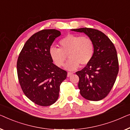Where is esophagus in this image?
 <instances>
[{
	"label": "esophagus",
	"instance_id": "1",
	"mask_svg": "<svg viewBox=\"0 0 130 130\" xmlns=\"http://www.w3.org/2000/svg\"><path fill=\"white\" fill-rule=\"evenodd\" d=\"M73 74V73L72 72H68V74H67V76L68 77H69V76H71V75H72Z\"/></svg>",
	"mask_w": 130,
	"mask_h": 130
}]
</instances>
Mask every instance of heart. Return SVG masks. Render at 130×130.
I'll use <instances>...</instances> for the list:
<instances>
[{
  "instance_id": "b5f03b06",
  "label": "heart",
  "mask_w": 130,
  "mask_h": 130,
  "mask_svg": "<svg viewBox=\"0 0 130 130\" xmlns=\"http://www.w3.org/2000/svg\"><path fill=\"white\" fill-rule=\"evenodd\" d=\"M59 44L60 48L55 46L49 48V55L54 63L61 67L64 65L68 54L69 59L65 67L67 70L74 71L79 64L87 65L94 56V42L88 36L69 34L60 40Z\"/></svg>"
}]
</instances>
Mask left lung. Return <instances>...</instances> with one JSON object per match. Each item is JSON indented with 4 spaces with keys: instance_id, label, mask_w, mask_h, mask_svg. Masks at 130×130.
Returning <instances> with one entry per match:
<instances>
[{
    "instance_id": "obj_1",
    "label": "left lung",
    "mask_w": 130,
    "mask_h": 130,
    "mask_svg": "<svg viewBox=\"0 0 130 130\" xmlns=\"http://www.w3.org/2000/svg\"><path fill=\"white\" fill-rule=\"evenodd\" d=\"M71 30L84 33L94 42L92 59L76 74L79 78L78 88L81 95L90 101H100L110 92L119 71L116 47L108 37L97 29L83 28Z\"/></svg>"
}]
</instances>
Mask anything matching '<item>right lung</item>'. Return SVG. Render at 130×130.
<instances>
[{"mask_svg": "<svg viewBox=\"0 0 130 130\" xmlns=\"http://www.w3.org/2000/svg\"><path fill=\"white\" fill-rule=\"evenodd\" d=\"M61 32L44 29L35 33L26 42L17 61L19 82L30 101L49 106L57 101L60 85L67 72L53 63L49 50Z\"/></svg>", "mask_w": 130, "mask_h": 130, "instance_id": "1", "label": "right lung"}]
</instances>
